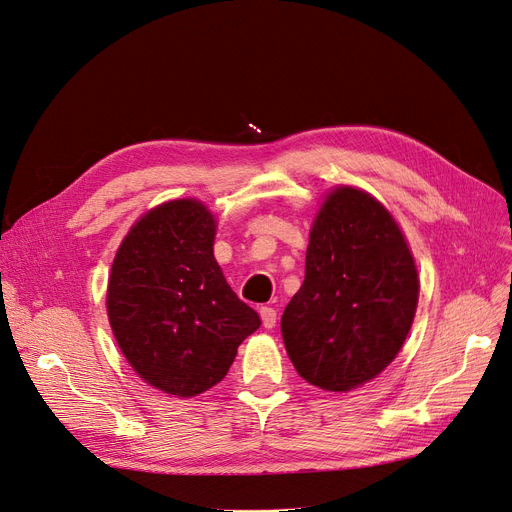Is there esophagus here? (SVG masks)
Segmentation results:
<instances>
[{
  "mask_svg": "<svg viewBox=\"0 0 512 512\" xmlns=\"http://www.w3.org/2000/svg\"><path fill=\"white\" fill-rule=\"evenodd\" d=\"M259 316H261V322H263V326L265 328H274L276 326V309L274 307H268V305H263L261 309H259Z\"/></svg>",
  "mask_w": 512,
  "mask_h": 512,
  "instance_id": "esophagus-1",
  "label": "esophagus"
}]
</instances>
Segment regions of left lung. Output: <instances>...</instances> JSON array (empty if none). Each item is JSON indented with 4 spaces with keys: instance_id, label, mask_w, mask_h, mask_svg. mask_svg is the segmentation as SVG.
Returning <instances> with one entry per match:
<instances>
[{
    "instance_id": "8db88e82",
    "label": "left lung",
    "mask_w": 512,
    "mask_h": 512,
    "mask_svg": "<svg viewBox=\"0 0 512 512\" xmlns=\"http://www.w3.org/2000/svg\"><path fill=\"white\" fill-rule=\"evenodd\" d=\"M418 274L391 213L355 188L332 192L311 228L305 280L280 330L299 376L349 391L381 374L402 349Z\"/></svg>"
}]
</instances>
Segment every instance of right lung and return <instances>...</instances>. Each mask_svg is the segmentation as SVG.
<instances>
[{
    "label": "right lung",
    "mask_w": 512,
    "mask_h": 512,
    "mask_svg": "<svg viewBox=\"0 0 512 512\" xmlns=\"http://www.w3.org/2000/svg\"><path fill=\"white\" fill-rule=\"evenodd\" d=\"M213 240L203 203L171 201L129 230L110 270L106 309L123 355L148 385L177 397L224 379L261 324L221 274Z\"/></svg>",
    "instance_id": "add662e5"
}]
</instances>
